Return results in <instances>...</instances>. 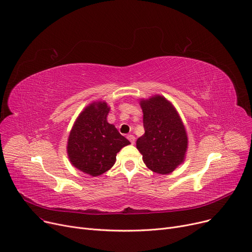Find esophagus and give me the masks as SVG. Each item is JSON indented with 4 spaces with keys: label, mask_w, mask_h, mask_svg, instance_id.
Wrapping results in <instances>:
<instances>
[{
    "label": "esophagus",
    "mask_w": 252,
    "mask_h": 252,
    "mask_svg": "<svg viewBox=\"0 0 252 252\" xmlns=\"http://www.w3.org/2000/svg\"><path fill=\"white\" fill-rule=\"evenodd\" d=\"M127 138L130 140V142L132 143V145H134V142H135V137H134V135L128 134V135H127Z\"/></svg>",
    "instance_id": "34e87169"
}]
</instances>
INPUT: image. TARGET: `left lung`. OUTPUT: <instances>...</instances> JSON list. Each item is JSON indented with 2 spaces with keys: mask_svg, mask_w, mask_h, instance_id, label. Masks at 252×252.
<instances>
[{
  "mask_svg": "<svg viewBox=\"0 0 252 252\" xmlns=\"http://www.w3.org/2000/svg\"><path fill=\"white\" fill-rule=\"evenodd\" d=\"M139 104L143 113L145 134L136 140V148L149 169L169 174L184 163L188 151V134L174 105L160 94Z\"/></svg>",
  "mask_w": 252,
  "mask_h": 252,
  "instance_id": "1",
  "label": "left lung"
}]
</instances>
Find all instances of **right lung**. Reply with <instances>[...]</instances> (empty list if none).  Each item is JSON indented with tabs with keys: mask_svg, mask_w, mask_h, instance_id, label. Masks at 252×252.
Segmentation results:
<instances>
[{
	"mask_svg": "<svg viewBox=\"0 0 252 252\" xmlns=\"http://www.w3.org/2000/svg\"><path fill=\"white\" fill-rule=\"evenodd\" d=\"M111 107L103 100L93 101L84 109L71 128L67 139V157L80 171L98 176L110 170L116 156L130 141L107 122Z\"/></svg>",
	"mask_w": 252,
	"mask_h": 252,
	"instance_id": "obj_1",
	"label": "right lung"
}]
</instances>
